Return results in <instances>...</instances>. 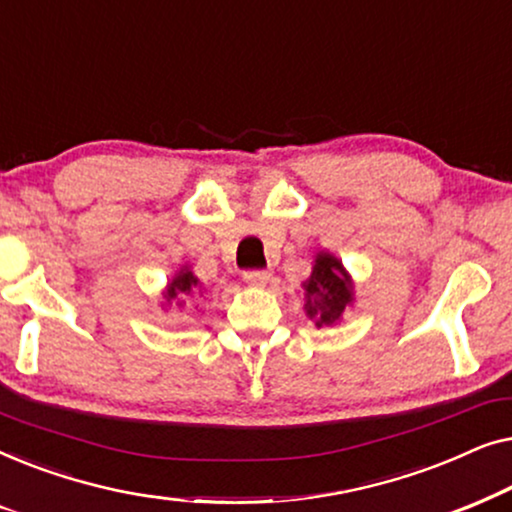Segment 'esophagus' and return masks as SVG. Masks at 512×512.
<instances>
[{"label": "esophagus", "instance_id": "34e87169", "mask_svg": "<svg viewBox=\"0 0 512 512\" xmlns=\"http://www.w3.org/2000/svg\"><path fill=\"white\" fill-rule=\"evenodd\" d=\"M244 282L249 286H265L272 282V272L270 270H249L244 272Z\"/></svg>", "mask_w": 512, "mask_h": 512}]
</instances>
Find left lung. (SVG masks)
<instances>
[{"label":"left lung","mask_w":512,"mask_h":512,"mask_svg":"<svg viewBox=\"0 0 512 512\" xmlns=\"http://www.w3.org/2000/svg\"><path fill=\"white\" fill-rule=\"evenodd\" d=\"M305 314L314 326H335L354 305V279L331 251H319L312 261L310 277L303 282Z\"/></svg>","instance_id":"1"}]
</instances>
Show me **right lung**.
<instances>
[{"instance_id": "obj_1", "label": "right lung", "mask_w": 512, "mask_h": 512, "mask_svg": "<svg viewBox=\"0 0 512 512\" xmlns=\"http://www.w3.org/2000/svg\"><path fill=\"white\" fill-rule=\"evenodd\" d=\"M202 289L200 279L193 275L191 265H181V268L174 272V277L170 279V282L165 284L163 289V303H160V307L163 310H167V307L177 305V307H184L186 303V296H193V293H198Z\"/></svg>"}]
</instances>
